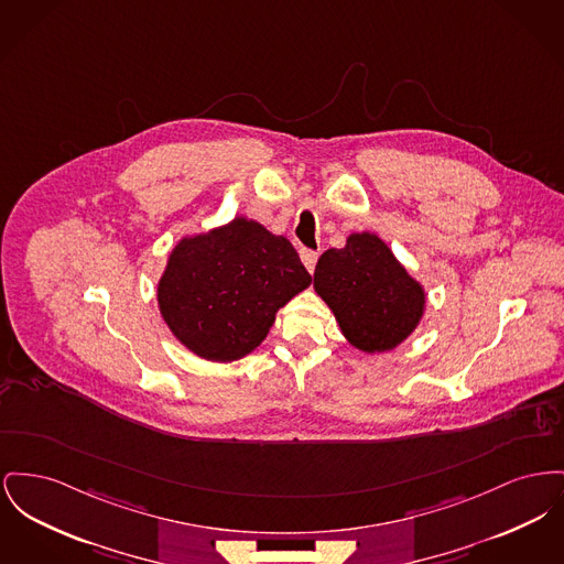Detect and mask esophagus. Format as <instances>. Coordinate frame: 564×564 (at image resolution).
<instances>
[{
	"label": "esophagus",
	"instance_id": "obj_1",
	"mask_svg": "<svg viewBox=\"0 0 564 564\" xmlns=\"http://www.w3.org/2000/svg\"><path fill=\"white\" fill-rule=\"evenodd\" d=\"M317 258H319V253H317V251H311V249H302V251H300V260H302V264L306 265V270H308V272H313V270H315Z\"/></svg>",
	"mask_w": 564,
	"mask_h": 564
}]
</instances>
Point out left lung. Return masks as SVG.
Segmentation results:
<instances>
[{
  "label": "left lung",
  "mask_w": 564,
  "mask_h": 564,
  "mask_svg": "<svg viewBox=\"0 0 564 564\" xmlns=\"http://www.w3.org/2000/svg\"><path fill=\"white\" fill-rule=\"evenodd\" d=\"M313 281L347 340L368 354L394 349L424 313L422 285L375 234H351L343 249H328Z\"/></svg>",
  "instance_id": "left-lung-1"
}]
</instances>
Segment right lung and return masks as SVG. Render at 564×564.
<instances>
[{
    "mask_svg": "<svg viewBox=\"0 0 564 564\" xmlns=\"http://www.w3.org/2000/svg\"><path fill=\"white\" fill-rule=\"evenodd\" d=\"M308 283L288 238L236 217L174 247L158 300L167 328L187 349L232 362L264 340L276 311Z\"/></svg>",
    "mask_w": 564,
    "mask_h": 564,
    "instance_id": "1",
    "label": "right lung"
}]
</instances>
